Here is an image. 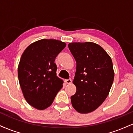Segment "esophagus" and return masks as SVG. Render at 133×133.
Masks as SVG:
<instances>
[{"instance_id": "esophagus-1", "label": "esophagus", "mask_w": 133, "mask_h": 133, "mask_svg": "<svg viewBox=\"0 0 133 133\" xmlns=\"http://www.w3.org/2000/svg\"><path fill=\"white\" fill-rule=\"evenodd\" d=\"M72 82V80L71 79H65V82L66 84H71Z\"/></svg>"}]
</instances>
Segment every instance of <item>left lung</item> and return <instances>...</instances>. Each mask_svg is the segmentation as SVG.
Returning a JSON list of instances; mask_svg holds the SVG:
<instances>
[{"label": "left lung", "instance_id": "left-lung-1", "mask_svg": "<svg viewBox=\"0 0 133 133\" xmlns=\"http://www.w3.org/2000/svg\"><path fill=\"white\" fill-rule=\"evenodd\" d=\"M76 61L73 83L76 92L71 97L73 108L80 113L97 109L109 94L114 80L112 60L98 44L91 42L68 45Z\"/></svg>", "mask_w": 133, "mask_h": 133}]
</instances>
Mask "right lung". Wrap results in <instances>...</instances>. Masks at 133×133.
Segmentation results:
<instances>
[{
    "label": "right lung",
    "instance_id": "1",
    "mask_svg": "<svg viewBox=\"0 0 133 133\" xmlns=\"http://www.w3.org/2000/svg\"><path fill=\"white\" fill-rule=\"evenodd\" d=\"M65 44L55 39H42L30 44L21 56L18 66L20 86L27 102L37 109L53 103L63 81L56 76L55 59Z\"/></svg>",
    "mask_w": 133,
    "mask_h": 133
}]
</instances>
